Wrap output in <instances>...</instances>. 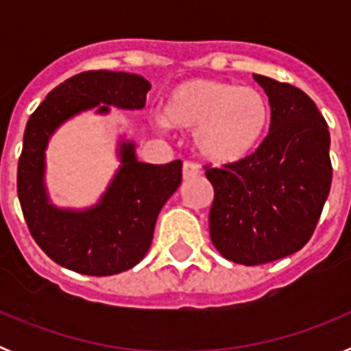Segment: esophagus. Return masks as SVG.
<instances>
[{
    "mask_svg": "<svg viewBox=\"0 0 351 351\" xmlns=\"http://www.w3.org/2000/svg\"><path fill=\"white\" fill-rule=\"evenodd\" d=\"M200 176V169H198L197 163H193V161H184L182 163V178L188 181V179H195Z\"/></svg>",
    "mask_w": 351,
    "mask_h": 351,
    "instance_id": "1",
    "label": "esophagus"
}]
</instances>
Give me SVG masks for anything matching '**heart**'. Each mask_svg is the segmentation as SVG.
<instances>
[{
  "mask_svg": "<svg viewBox=\"0 0 351 351\" xmlns=\"http://www.w3.org/2000/svg\"><path fill=\"white\" fill-rule=\"evenodd\" d=\"M269 119V104L258 89L216 79L178 84L163 107L167 125L195 130L197 153L221 165L250 156L265 137Z\"/></svg>",
  "mask_w": 351,
  "mask_h": 351,
  "instance_id": "heart-1",
  "label": "heart"
}]
</instances>
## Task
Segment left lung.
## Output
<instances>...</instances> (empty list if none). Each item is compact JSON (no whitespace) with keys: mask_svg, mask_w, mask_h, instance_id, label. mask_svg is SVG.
Here are the masks:
<instances>
[{"mask_svg":"<svg viewBox=\"0 0 351 351\" xmlns=\"http://www.w3.org/2000/svg\"><path fill=\"white\" fill-rule=\"evenodd\" d=\"M253 77L269 96L267 137L244 160L206 167L210 241L243 265L274 262L308 243L332 182L330 135L315 101L291 84Z\"/></svg>","mask_w":351,"mask_h":351,"instance_id":"8db88e82","label":"left lung"}]
</instances>
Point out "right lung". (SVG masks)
Segmentation results:
<instances>
[{"mask_svg":"<svg viewBox=\"0 0 351 351\" xmlns=\"http://www.w3.org/2000/svg\"><path fill=\"white\" fill-rule=\"evenodd\" d=\"M149 89L151 84L135 73L82 71L52 89L27 121L17 167L19 202L35 243L61 267L119 274L135 267L151 246L158 214L181 184V160L142 163L133 142H121L119 170L100 202L84 210L52 206L43 182L45 149L58 126L93 107L98 114H107V105L138 110Z\"/></svg>","mask_w":351,"mask_h":351,"instance_id":"obj_1","label":"right lung"}]
</instances>
